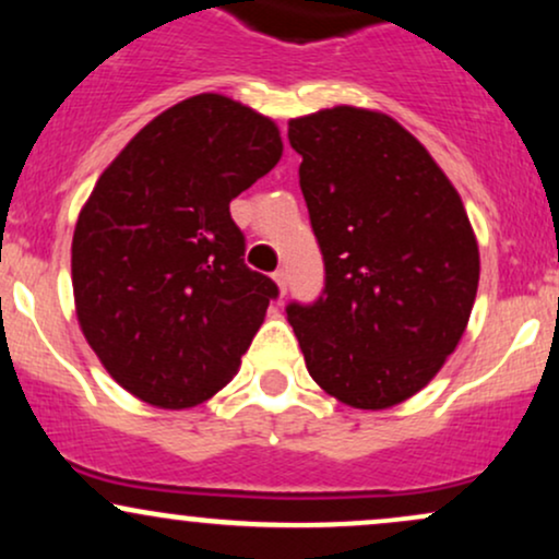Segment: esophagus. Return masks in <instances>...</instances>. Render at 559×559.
Listing matches in <instances>:
<instances>
[{
    "label": "esophagus",
    "instance_id": "obj_1",
    "mask_svg": "<svg viewBox=\"0 0 559 559\" xmlns=\"http://www.w3.org/2000/svg\"><path fill=\"white\" fill-rule=\"evenodd\" d=\"M273 278H275V284H278L281 294H286V286H288V273L284 271V267H281V271H275V273H273Z\"/></svg>",
    "mask_w": 559,
    "mask_h": 559
}]
</instances>
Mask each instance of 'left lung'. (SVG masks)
<instances>
[{
  "instance_id": "left-lung-1",
  "label": "left lung",
  "mask_w": 559,
  "mask_h": 559,
  "mask_svg": "<svg viewBox=\"0 0 559 559\" xmlns=\"http://www.w3.org/2000/svg\"><path fill=\"white\" fill-rule=\"evenodd\" d=\"M325 286L286 307L307 370L357 409L426 386L463 336L478 243L454 186L389 115L333 107L288 123Z\"/></svg>"
}]
</instances>
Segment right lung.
<instances>
[{"label": "right lung", "instance_id": "right-lung-1", "mask_svg": "<svg viewBox=\"0 0 559 559\" xmlns=\"http://www.w3.org/2000/svg\"><path fill=\"white\" fill-rule=\"evenodd\" d=\"M281 152L271 118L197 94L141 128L96 181L73 234L75 312L139 400L194 407L239 370L278 286L243 265L230 199Z\"/></svg>", "mask_w": 559, "mask_h": 559}]
</instances>
